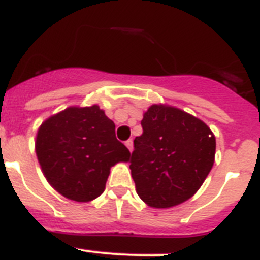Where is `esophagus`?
Returning <instances> with one entry per match:
<instances>
[{"label":"esophagus","instance_id":"obj_1","mask_svg":"<svg viewBox=\"0 0 260 260\" xmlns=\"http://www.w3.org/2000/svg\"><path fill=\"white\" fill-rule=\"evenodd\" d=\"M125 145H126V147L130 150V153H132L133 149H134V143H133V139H128V141H126Z\"/></svg>","mask_w":260,"mask_h":260}]
</instances>
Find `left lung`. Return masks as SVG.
<instances>
[{
	"instance_id": "1",
	"label": "left lung",
	"mask_w": 260,
	"mask_h": 260,
	"mask_svg": "<svg viewBox=\"0 0 260 260\" xmlns=\"http://www.w3.org/2000/svg\"><path fill=\"white\" fill-rule=\"evenodd\" d=\"M141 125L130 158L137 194L154 209L186 202L211 171L215 135L199 118L164 104L151 105Z\"/></svg>"
}]
</instances>
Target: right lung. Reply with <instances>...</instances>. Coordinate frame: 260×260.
<instances>
[{
    "mask_svg": "<svg viewBox=\"0 0 260 260\" xmlns=\"http://www.w3.org/2000/svg\"><path fill=\"white\" fill-rule=\"evenodd\" d=\"M36 154L49 184L76 202L98 198L111 167L130 159L127 147L115 138L114 122L98 105L70 106L45 119Z\"/></svg>",
    "mask_w": 260,
    "mask_h": 260,
    "instance_id": "1",
    "label": "right lung"
}]
</instances>
